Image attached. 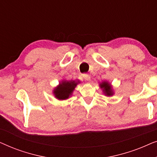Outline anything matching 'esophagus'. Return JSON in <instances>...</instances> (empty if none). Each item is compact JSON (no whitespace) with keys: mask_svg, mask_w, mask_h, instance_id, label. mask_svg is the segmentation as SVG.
Returning <instances> with one entry per match:
<instances>
[{"mask_svg":"<svg viewBox=\"0 0 157 157\" xmlns=\"http://www.w3.org/2000/svg\"><path fill=\"white\" fill-rule=\"evenodd\" d=\"M83 76V78H84L86 81H89L90 80H91V76H90L89 74H84Z\"/></svg>","mask_w":157,"mask_h":157,"instance_id":"1","label":"esophagus"}]
</instances>
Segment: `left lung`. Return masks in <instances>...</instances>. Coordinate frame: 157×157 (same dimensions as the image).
Wrapping results in <instances>:
<instances>
[{"label": "left lung", "instance_id": "obj_1", "mask_svg": "<svg viewBox=\"0 0 157 157\" xmlns=\"http://www.w3.org/2000/svg\"><path fill=\"white\" fill-rule=\"evenodd\" d=\"M100 87L101 89H102L103 92H104V94L106 96H111L113 94L112 87H111L110 83L107 82V81H103V82L101 83Z\"/></svg>", "mask_w": 157, "mask_h": 157}]
</instances>
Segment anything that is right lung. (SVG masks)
Instances as JSON below:
<instances>
[{
    "instance_id": "obj_1",
    "label": "right lung",
    "mask_w": 157,
    "mask_h": 157,
    "mask_svg": "<svg viewBox=\"0 0 157 157\" xmlns=\"http://www.w3.org/2000/svg\"><path fill=\"white\" fill-rule=\"evenodd\" d=\"M78 83L79 81H62L61 83H59V85L53 90L55 97L59 100L67 99L71 96L73 91Z\"/></svg>"
}]
</instances>
